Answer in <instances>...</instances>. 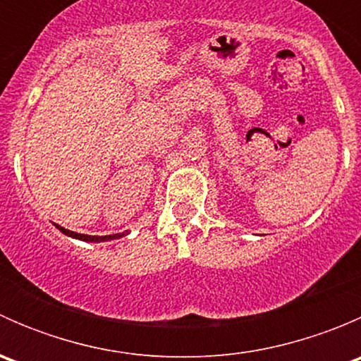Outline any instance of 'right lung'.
<instances>
[{
  "instance_id": "obj_1",
  "label": "right lung",
  "mask_w": 361,
  "mask_h": 361,
  "mask_svg": "<svg viewBox=\"0 0 361 361\" xmlns=\"http://www.w3.org/2000/svg\"><path fill=\"white\" fill-rule=\"evenodd\" d=\"M54 225H56V228H59L64 235H68V238L78 239V241H85V243H106V241H113V239H120L126 234H129V232L126 231V232H118V234H111V235H87V234H78V232L68 231V228L61 227V225L57 224Z\"/></svg>"
}]
</instances>
